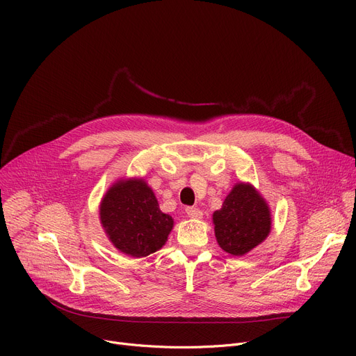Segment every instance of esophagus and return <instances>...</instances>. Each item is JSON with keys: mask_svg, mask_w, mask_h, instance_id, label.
Here are the masks:
<instances>
[{"mask_svg": "<svg viewBox=\"0 0 356 356\" xmlns=\"http://www.w3.org/2000/svg\"><path fill=\"white\" fill-rule=\"evenodd\" d=\"M186 213H188V216L192 218V219H200L203 216V212L199 208H195V207L186 208Z\"/></svg>", "mask_w": 356, "mask_h": 356, "instance_id": "obj_1", "label": "esophagus"}]
</instances>
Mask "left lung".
Instances as JSON below:
<instances>
[{"instance_id":"1","label":"left lung","mask_w":356,"mask_h":356,"mask_svg":"<svg viewBox=\"0 0 356 356\" xmlns=\"http://www.w3.org/2000/svg\"><path fill=\"white\" fill-rule=\"evenodd\" d=\"M215 236L219 247L241 257L263 242L271 231L267 202L250 183H236L222 208L213 212Z\"/></svg>"}]
</instances>
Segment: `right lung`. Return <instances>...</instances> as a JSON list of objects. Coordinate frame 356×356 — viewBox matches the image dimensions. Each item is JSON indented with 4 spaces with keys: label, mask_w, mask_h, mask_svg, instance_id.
I'll use <instances>...</instances> for the list:
<instances>
[{
    "label": "right lung",
    "mask_w": 356,
    "mask_h": 356,
    "mask_svg": "<svg viewBox=\"0 0 356 356\" xmlns=\"http://www.w3.org/2000/svg\"><path fill=\"white\" fill-rule=\"evenodd\" d=\"M102 228L118 251L141 258L160 250L173 229V218L163 213L152 188L143 179L118 180L99 207Z\"/></svg>",
    "instance_id": "1"
}]
</instances>
